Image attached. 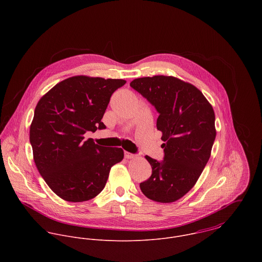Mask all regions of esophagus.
Segmentation results:
<instances>
[{
    "instance_id": "1",
    "label": "esophagus",
    "mask_w": 262,
    "mask_h": 262,
    "mask_svg": "<svg viewBox=\"0 0 262 262\" xmlns=\"http://www.w3.org/2000/svg\"><path fill=\"white\" fill-rule=\"evenodd\" d=\"M124 156H125V158H127V159H132V158L135 157L134 154H132V153H130V152H127V151L124 152Z\"/></svg>"
}]
</instances>
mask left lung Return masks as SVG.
I'll return each instance as SVG.
<instances>
[{
	"mask_svg": "<svg viewBox=\"0 0 262 262\" xmlns=\"http://www.w3.org/2000/svg\"><path fill=\"white\" fill-rule=\"evenodd\" d=\"M130 85L159 113L162 161L145 156L152 167L140 184L144 195L158 203H172L193 187L203 172L216 138L215 113L203 93L174 76L139 77Z\"/></svg>",
	"mask_w": 262,
	"mask_h": 262,
	"instance_id": "obj_1",
	"label": "left lung"
}]
</instances>
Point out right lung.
Returning a JSON list of instances; mask_svg holds the SVG:
<instances>
[{"label": "right lung", "instance_id": "right-lung-1", "mask_svg": "<svg viewBox=\"0 0 262 262\" xmlns=\"http://www.w3.org/2000/svg\"><path fill=\"white\" fill-rule=\"evenodd\" d=\"M125 83L76 75L39 100L30 126L33 158L45 183L62 200L78 203L97 196L111 167L122 161V148L100 146L83 135L106 128L101 120L113 93Z\"/></svg>", "mask_w": 262, "mask_h": 262}]
</instances>
